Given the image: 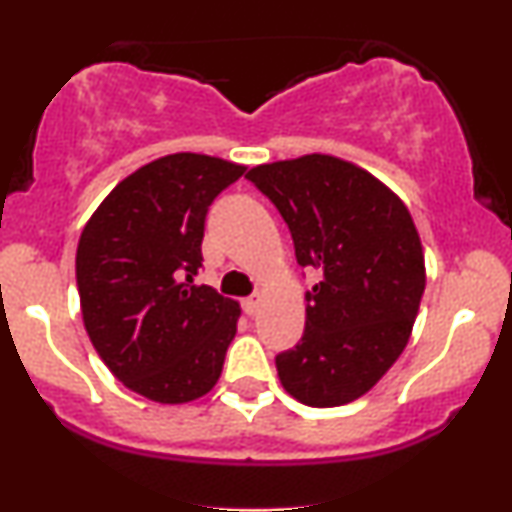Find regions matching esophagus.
I'll use <instances>...</instances> for the list:
<instances>
[{"instance_id": "34e87169", "label": "esophagus", "mask_w": 512, "mask_h": 512, "mask_svg": "<svg viewBox=\"0 0 512 512\" xmlns=\"http://www.w3.org/2000/svg\"><path fill=\"white\" fill-rule=\"evenodd\" d=\"M243 310L248 315H255L257 310H260V296H250V298H243Z\"/></svg>"}]
</instances>
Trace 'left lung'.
Wrapping results in <instances>:
<instances>
[{
	"instance_id": "1",
	"label": "left lung",
	"mask_w": 512,
	"mask_h": 512,
	"mask_svg": "<svg viewBox=\"0 0 512 512\" xmlns=\"http://www.w3.org/2000/svg\"><path fill=\"white\" fill-rule=\"evenodd\" d=\"M245 178L284 216L298 264L320 274L301 342L276 356L281 385L308 407L354 402L397 361L419 313L414 219L390 187L337 156L262 163Z\"/></svg>"
}]
</instances>
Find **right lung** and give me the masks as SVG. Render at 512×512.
<instances>
[{
	"label": "right lung",
	"instance_id": "1",
	"mask_svg": "<svg viewBox=\"0 0 512 512\" xmlns=\"http://www.w3.org/2000/svg\"><path fill=\"white\" fill-rule=\"evenodd\" d=\"M243 173L216 156L156 158L117 182L81 231L88 337L110 373L151 402H192L219 383L240 305L195 276L209 204Z\"/></svg>",
	"mask_w": 512,
	"mask_h": 512
}]
</instances>
